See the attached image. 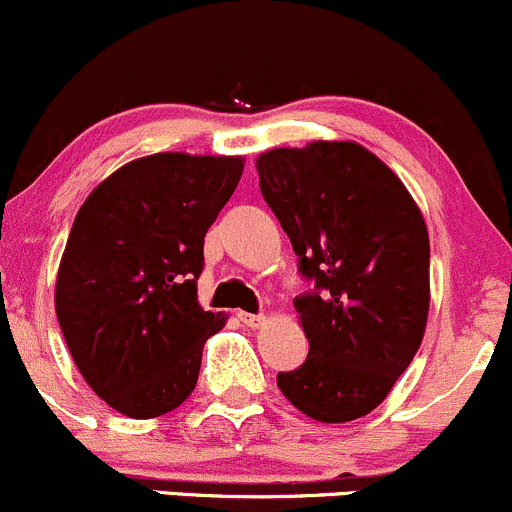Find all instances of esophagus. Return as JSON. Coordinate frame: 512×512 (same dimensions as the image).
Listing matches in <instances>:
<instances>
[{"mask_svg":"<svg viewBox=\"0 0 512 512\" xmlns=\"http://www.w3.org/2000/svg\"><path fill=\"white\" fill-rule=\"evenodd\" d=\"M238 319H240L242 324H245L247 328H260V326L267 324V316H262V314H245V311H240Z\"/></svg>","mask_w":512,"mask_h":512,"instance_id":"obj_1","label":"esophagus"}]
</instances>
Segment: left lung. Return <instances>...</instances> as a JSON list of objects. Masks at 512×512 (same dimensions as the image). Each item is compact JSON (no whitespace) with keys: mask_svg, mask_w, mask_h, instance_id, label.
I'll list each match as a JSON object with an SVG mask.
<instances>
[{"mask_svg":"<svg viewBox=\"0 0 512 512\" xmlns=\"http://www.w3.org/2000/svg\"><path fill=\"white\" fill-rule=\"evenodd\" d=\"M260 191L314 287L294 299L309 338L279 390L319 422L373 412L412 363L429 314V235L405 184L355 142L272 149Z\"/></svg>","mask_w":512,"mask_h":512,"instance_id":"8db88e82","label":"left lung"}]
</instances>
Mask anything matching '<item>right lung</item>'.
I'll return each mask as SVG.
<instances>
[{
	"label": "right lung",
	"mask_w": 512,
	"mask_h": 512,
	"mask_svg": "<svg viewBox=\"0 0 512 512\" xmlns=\"http://www.w3.org/2000/svg\"><path fill=\"white\" fill-rule=\"evenodd\" d=\"M240 176V157L152 154L107 176L75 215L58 324L85 383L127 417L176 410L196 387L203 343L225 324L196 297L203 238Z\"/></svg>",
	"instance_id": "1"
}]
</instances>
